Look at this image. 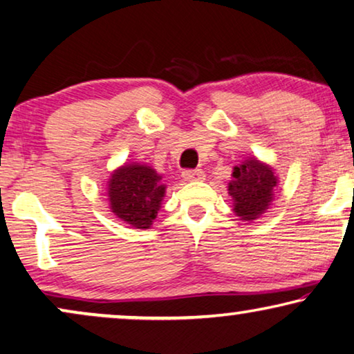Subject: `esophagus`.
<instances>
[{"mask_svg": "<svg viewBox=\"0 0 354 354\" xmlns=\"http://www.w3.org/2000/svg\"><path fill=\"white\" fill-rule=\"evenodd\" d=\"M183 178L184 181H202L205 175H203L202 170H184L183 171Z\"/></svg>", "mask_w": 354, "mask_h": 354, "instance_id": "34e87169", "label": "esophagus"}]
</instances>
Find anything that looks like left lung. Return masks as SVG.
I'll return each mask as SVG.
<instances>
[{
  "mask_svg": "<svg viewBox=\"0 0 354 354\" xmlns=\"http://www.w3.org/2000/svg\"><path fill=\"white\" fill-rule=\"evenodd\" d=\"M277 186L274 170L257 158H247L234 167L227 191L232 197V210L241 220L252 221L263 215L272 202V189Z\"/></svg>",
  "mask_w": 354,
  "mask_h": 354,
  "instance_id": "1",
  "label": "left lung"
}]
</instances>
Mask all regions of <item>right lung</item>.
<instances>
[{
    "label": "right lung",
    "mask_w": 354,
    "mask_h": 354,
    "mask_svg": "<svg viewBox=\"0 0 354 354\" xmlns=\"http://www.w3.org/2000/svg\"><path fill=\"white\" fill-rule=\"evenodd\" d=\"M162 176L147 165L125 163L109 179V202L117 218L136 229H149L165 197Z\"/></svg>",
    "instance_id": "obj_1"
}]
</instances>
